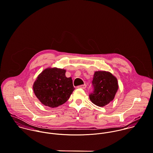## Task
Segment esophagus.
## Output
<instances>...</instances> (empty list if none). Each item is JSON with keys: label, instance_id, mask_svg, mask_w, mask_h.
<instances>
[{"label": "esophagus", "instance_id": "esophagus-1", "mask_svg": "<svg viewBox=\"0 0 153 153\" xmlns=\"http://www.w3.org/2000/svg\"><path fill=\"white\" fill-rule=\"evenodd\" d=\"M87 87V85L85 84L84 85H79V86H78L77 88H81V89H85Z\"/></svg>", "mask_w": 153, "mask_h": 153}]
</instances>
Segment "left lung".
I'll list each match as a JSON object with an SVG mask.
<instances>
[{"instance_id": "8db88e82", "label": "left lung", "mask_w": 153, "mask_h": 153, "mask_svg": "<svg viewBox=\"0 0 153 153\" xmlns=\"http://www.w3.org/2000/svg\"><path fill=\"white\" fill-rule=\"evenodd\" d=\"M92 84L94 91L89 94V99L98 107L108 104L114 100L118 89L116 77L106 71L95 72Z\"/></svg>"}]
</instances>
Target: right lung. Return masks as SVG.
<instances>
[{
	"label": "right lung",
	"mask_w": 153,
	"mask_h": 153,
	"mask_svg": "<svg viewBox=\"0 0 153 153\" xmlns=\"http://www.w3.org/2000/svg\"><path fill=\"white\" fill-rule=\"evenodd\" d=\"M66 70L48 68L44 70L35 81L33 89L41 102L51 108L66 102L74 90L71 78H66Z\"/></svg>",
	"instance_id": "obj_1"
}]
</instances>
